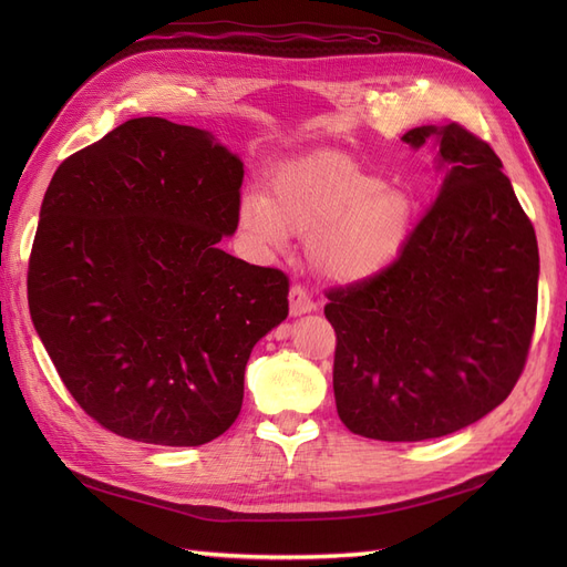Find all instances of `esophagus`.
I'll return each instance as SVG.
<instances>
[{
	"instance_id": "34e87169",
	"label": "esophagus",
	"mask_w": 567,
	"mask_h": 567,
	"mask_svg": "<svg viewBox=\"0 0 567 567\" xmlns=\"http://www.w3.org/2000/svg\"><path fill=\"white\" fill-rule=\"evenodd\" d=\"M315 300L310 298V293L302 286H293L290 288L288 293V310H290V317H300V315H307L315 310Z\"/></svg>"
}]
</instances>
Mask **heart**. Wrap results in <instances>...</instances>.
<instances>
[{"instance_id":"heart-1","label":"heart","mask_w":567,"mask_h":567,"mask_svg":"<svg viewBox=\"0 0 567 567\" xmlns=\"http://www.w3.org/2000/svg\"><path fill=\"white\" fill-rule=\"evenodd\" d=\"M416 205L404 188L333 151H317L274 169L269 196L248 192L238 219L252 241L279 248L307 234V255L321 277L359 284L402 255Z\"/></svg>"}]
</instances>
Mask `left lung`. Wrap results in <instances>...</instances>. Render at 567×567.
I'll list each match as a JSON object with an SVG mask.
<instances>
[{"mask_svg": "<svg viewBox=\"0 0 567 567\" xmlns=\"http://www.w3.org/2000/svg\"><path fill=\"white\" fill-rule=\"evenodd\" d=\"M435 142L442 182L402 255L329 290L333 392L354 435L419 442L461 431L518 383L537 319V236L492 146L452 123Z\"/></svg>", "mask_w": 567, "mask_h": 567, "instance_id": "obj_1", "label": "left lung"}]
</instances>
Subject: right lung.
<instances>
[{
	"instance_id": "obj_1",
	"label": "right lung",
	"mask_w": 567,
	"mask_h": 567,
	"mask_svg": "<svg viewBox=\"0 0 567 567\" xmlns=\"http://www.w3.org/2000/svg\"><path fill=\"white\" fill-rule=\"evenodd\" d=\"M244 163L198 127L127 120L49 182L28 265L35 331L106 431L165 447L219 437L255 342L288 317V279L219 248Z\"/></svg>"
}]
</instances>
